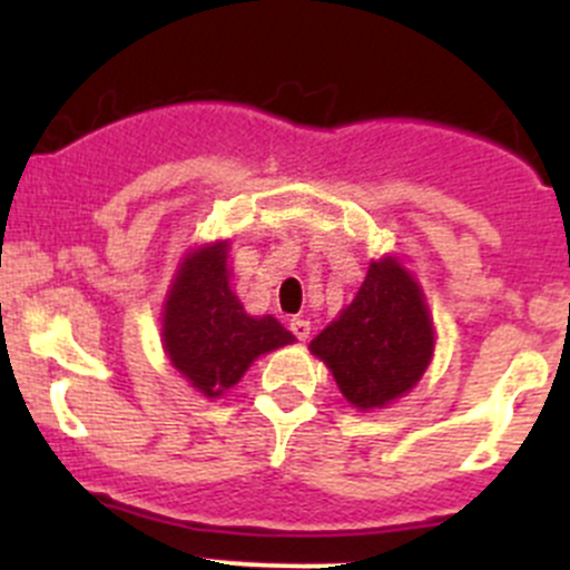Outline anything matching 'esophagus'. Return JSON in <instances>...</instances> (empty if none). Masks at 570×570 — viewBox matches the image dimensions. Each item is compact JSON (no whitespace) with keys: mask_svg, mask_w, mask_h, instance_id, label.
Instances as JSON below:
<instances>
[{"mask_svg":"<svg viewBox=\"0 0 570 570\" xmlns=\"http://www.w3.org/2000/svg\"><path fill=\"white\" fill-rule=\"evenodd\" d=\"M289 331L295 333V336L301 338V342H306V338H308V333H312V325H308V320H303V317H295V320H289Z\"/></svg>","mask_w":570,"mask_h":570,"instance_id":"34e87169","label":"esophagus"}]
</instances>
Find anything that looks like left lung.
Returning <instances> with one entry per match:
<instances>
[{"mask_svg":"<svg viewBox=\"0 0 570 570\" xmlns=\"http://www.w3.org/2000/svg\"><path fill=\"white\" fill-rule=\"evenodd\" d=\"M355 407H383L411 392L433 355V322L416 281L394 258L372 262L342 317L312 342Z\"/></svg>","mask_w":570,"mask_h":570,"instance_id":"obj_1","label":"left lung"}]
</instances>
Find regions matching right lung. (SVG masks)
I'll use <instances>...</instances> for the list:
<instances>
[{"instance_id":"obj_1","label":"right lung","mask_w":570,"mask_h":570,"mask_svg":"<svg viewBox=\"0 0 570 570\" xmlns=\"http://www.w3.org/2000/svg\"><path fill=\"white\" fill-rule=\"evenodd\" d=\"M165 350L200 394L220 396L253 358L295 342L275 317H248L228 286L226 245L189 253L165 308Z\"/></svg>"}]
</instances>
